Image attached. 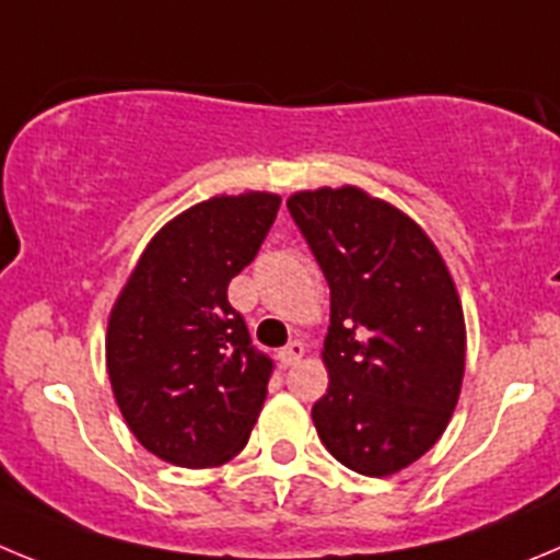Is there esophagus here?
<instances>
[{
	"label": "esophagus",
	"instance_id": "esophagus-1",
	"mask_svg": "<svg viewBox=\"0 0 560 560\" xmlns=\"http://www.w3.org/2000/svg\"><path fill=\"white\" fill-rule=\"evenodd\" d=\"M301 357H304V342L301 340H292V342H287L284 349L279 351V362L284 368H292L295 365V362L301 360Z\"/></svg>",
	"mask_w": 560,
	"mask_h": 560
}]
</instances>
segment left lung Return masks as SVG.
I'll list each match as a JSON object with an SVG mask.
<instances>
[{"instance_id":"1","label":"left lung","mask_w":560,"mask_h":560,"mask_svg":"<svg viewBox=\"0 0 560 560\" xmlns=\"http://www.w3.org/2000/svg\"><path fill=\"white\" fill-rule=\"evenodd\" d=\"M287 209L331 292L315 430L351 471L393 475L443 435L460 396L455 281L424 231L362 189L299 192Z\"/></svg>"}]
</instances>
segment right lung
I'll return each mask as SVG.
<instances>
[{
    "instance_id": "right-lung-1",
    "label": "right lung",
    "mask_w": 560,
    "mask_h": 560,
    "mask_svg": "<svg viewBox=\"0 0 560 560\" xmlns=\"http://www.w3.org/2000/svg\"><path fill=\"white\" fill-rule=\"evenodd\" d=\"M281 200L211 198L167 223L142 254L108 320V376L144 450L184 468L231 460L248 443L273 360L229 304Z\"/></svg>"
}]
</instances>
